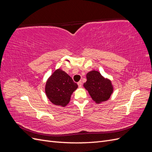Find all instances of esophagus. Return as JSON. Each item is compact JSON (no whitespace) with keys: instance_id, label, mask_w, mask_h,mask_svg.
<instances>
[{"instance_id":"obj_1","label":"esophagus","mask_w":152,"mask_h":152,"mask_svg":"<svg viewBox=\"0 0 152 152\" xmlns=\"http://www.w3.org/2000/svg\"><path fill=\"white\" fill-rule=\"evenodd\" d=\"M77 84H78V86H79V87H82V82H81V81L79 82H78V83H77Z\"/></svg>"}]
</instances>
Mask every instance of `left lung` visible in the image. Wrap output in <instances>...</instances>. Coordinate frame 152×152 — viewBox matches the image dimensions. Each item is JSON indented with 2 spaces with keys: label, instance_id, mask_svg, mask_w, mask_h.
Segmentation results:
<instances>
[{
  "label": "left lung",
  "instance_id": "left-lung-1",
  "mask_svg": "<svg viewBox=\"0 0 152 152\" xmlns=\"http://www.w3.org/2000/svg\"><path fill=\"white\" fill-rule=\"evenodd\" d=\"M87 81L84 84L96 103L108 100L113 92V87L110 80L104 78L97 71H91L86 75Z\"/></svg>",
  "mask_w": 152,
  "mask_h": 152
}]
</instances>
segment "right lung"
<instances>
[{
  "label": "right lung",
  "instance_id": "right-lung-1",
  "mask_svg": "<svg viewBox=\"0 0 152 152\" xmlns=\"http://www.w3.org/2000/svg\"><path fill=\"white\" fill-rule=\"evenodd\" d=\"M77 87V84L66 73L58 69L47 81L45 94L53 104L65 107L70 102L73 92Z\"/></svg>",
  "mask_w": 152,
  "mask_h": 152
}]
</instances>
